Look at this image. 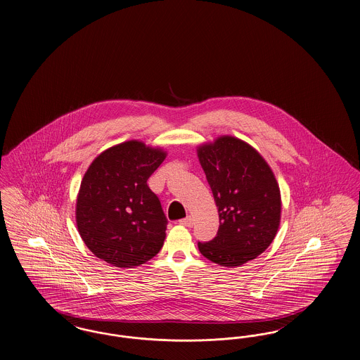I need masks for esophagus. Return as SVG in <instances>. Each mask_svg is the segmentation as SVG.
Segmentation results:
<instances>
[{"instance_id":"34e87169","label":"esophagus","mask_w":360,"mask_h":360,"mask_svg":"<svg viewBox=\"0 0 360 360\" xmlns=\"http://www.w3.org/2000/svg\"><path fill=\"white\" fill-rule=\"evenodd\" d=\"M181 225H184V226H188V228H191L193 225H194V220H193V217L191 216H188L186 219H184V220H181L179 221Z\"/></svg>"}]
</instances>
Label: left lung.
<instances>
[{
    "label": "left lung",
    "mask_w": 360,
    "mask_h": 360,
    "mask_svg": "<svg viewBox=\"0 0 360 360\" xmlns=\"http://www.w3.org/2000/svg\"><path fill=\"white\" fill-rule=\"evenodd\" d=\"M198 160L219 209L217 236L198 243L200 252L224 267L259 257L281 223V190L264 158L248 143L224 135L197 147Z\"/></svg>",
    "instance_id": "left-lung-1"
}]
</instances>
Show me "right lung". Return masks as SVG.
<instances>
[{
  "label": "right lung",
  "instance_id": "1",
  "mask_svg": "<svg viewBox=\"0 0 360 360\" xmlns=\"http://www.w3.org/2000/svg\"><path fill=\"white\" fill-rule=\"evenodd\" d=\"M166 156L160 147L128 140L91 162L77 195L75 221L96 257L115 267L132 269L160 251L167 219L147 179Z\"/></svg>",
  "mask_w": 360,
  "mask_h": 360
}]
</instances>
